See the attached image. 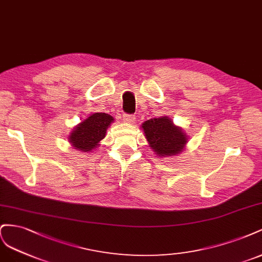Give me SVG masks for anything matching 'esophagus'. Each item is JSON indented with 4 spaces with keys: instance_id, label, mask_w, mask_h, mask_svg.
<instances>
[{
    "instance_id": "obj_1",
    "label": "esophagus",
    "mask_w": 262,
    "mask_h": 262,
    "mask_svg": "<svg viewBox=\"0 0 262 262\" xmlns=\"http://www.w3.org/2000/svg\"><path fill=\"white\" fill-rule=\"evenodd\" d=\"M135 118H136V116L133 114H124L123 115V119L126 123H134L135 122Z\"/></svg>"
}]
</instances>
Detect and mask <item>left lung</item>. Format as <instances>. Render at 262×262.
<instances>
[{"label":"left lung","mask_w":262,"mask_h":262,"mask_svg":"<svg viewBox=\"0 0 262 262\" xmlns=\"http://www.w3.org/2000/svg\"><path fill=\"white\" fill-rule=\"evenodd\" d=\"M143 129L149 145L158 156L178 155L186 144V136L168 117L148 119Z\"/></svg>","instance_id":"left-lung-1"}]
</instances>
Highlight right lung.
Wrapping results in <instances>:
<instances>
[{
	"label": "right lung",
	"mask_w": 262,
	"mask_h": 262,
	"mask_svg": "<svg viewBox=\"0 0 262 262\" xmlns=\"http://www.w3.org/2000/svg\"><path fill=\"white\" fill-rule=\"evenodd\" d=\"M113 117L105 113H94L79 124L71 133L70 143L82 151H91L105 137V133Z\"/></svg>",
	"instance_id": "obj_1"
}]
</instances>
